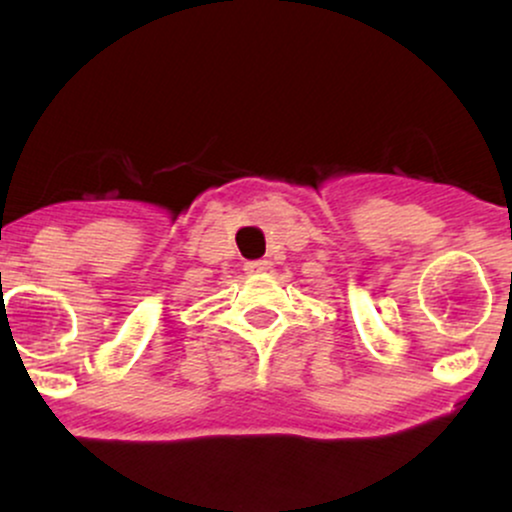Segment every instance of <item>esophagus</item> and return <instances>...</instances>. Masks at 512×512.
I'll return each instance as SVG.
<instances>
[{
    "instance_id": "34e87169",
    "label": "esophagus",
    "mask_w": 512,
    "mask_h": 512,
    "mask_svg": "<svg viewBox=\"0 0 512 512\" xmlns=\"http://www.w3.org/2000/svg\"><path fill=\"white\" fill-rule=\"evenodd\" d=\"M243 269L248 274H257V272H264V269H269V262L267 260H250V262H245Z\"/></svg>"
}]
</instances>
